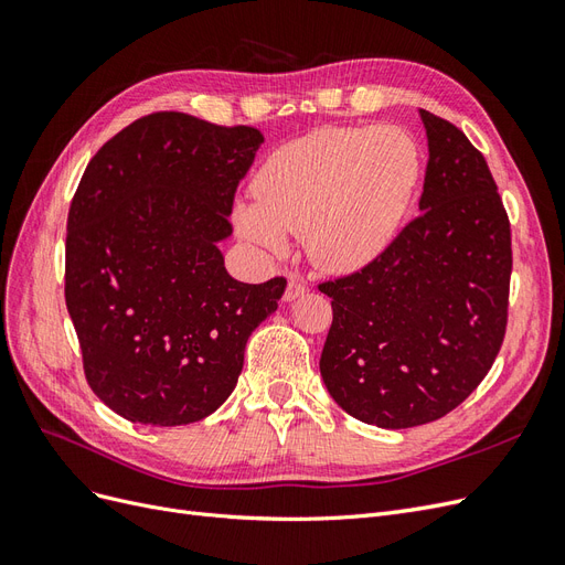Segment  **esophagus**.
<instances>
[{
    "label": "esophagus",
    "instance_id": "esophagus-1",
    "mask_svg": "<svg viewBox=\"0 0 565 565\" xmlns=\"http://www.w3.org/2000/svg\"><path fill=\"white\" fill-rule=\"evenodd\" d=\"M303 295H306V282L299 278H289V282L285 287V301H295Z\"/></svg>",
    "mask_w": 565,
    "mask_h": 565
}]
</instances>
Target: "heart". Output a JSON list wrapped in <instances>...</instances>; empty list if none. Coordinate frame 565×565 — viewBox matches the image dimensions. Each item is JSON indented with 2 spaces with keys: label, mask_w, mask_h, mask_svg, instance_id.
I'll use <instances>...</instances> for the list:
<instances>
[{
  "label": "heart",
  "mask_w": 565,
  "mask_h": 565,
  "mask_svg": "<svg viewBox=\"0 0 565 565\" xmlns=\"http://www.w3.org/2000/svg\"><path fill=\"white\" fill-rule=\"evenodd\" d=\"M419 172V148L398 127L316 129L262 164L259 200H237L233 224L259 249L282 252L289 233L320 268L355 270L396 237Z\"/></svg>",
  "instance_id": "b5f03b06"
}]
</instances>
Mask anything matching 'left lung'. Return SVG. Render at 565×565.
<instances>
[{
	"instance_id": "8db88e82",
	"label": "left lung",
	"mask_w": 565,
	"mask_h": 565,
	"mask_svg": "<svg viewBox=\"0 0 565 565\" xmlns=\"http://www.w3.org/2000/svg\"><path fill=\"white\" fill-rule=\"evenodd\" d=\"M419 117L422 214L365 268L318 285L332 299L322 382L382 429L446 417L483 382L507 332L511 231L498 185L465 131Z\"/></svg>"
}]
</instances>
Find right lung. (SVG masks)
Here are the masks:
<instances>
[{
	"label": "right lung",
	"instance_id": "obj_1",
	"mask_svg": "<svg viewBox=\"0 0 565 565\" xmlns=\"http://www.w3.org/2000/svg\"><path fill=\"white\" fill-rule=\"evenodd\" d=\"M264 134L185 113L136 119L87 164L67 212L65 303L87 382L129 422L181 426L224 403L285 278L228 276L237 183Z\"/></svg>",
	"mask_w": 565,
	"mask_h": 565
}]
</instances>
